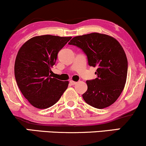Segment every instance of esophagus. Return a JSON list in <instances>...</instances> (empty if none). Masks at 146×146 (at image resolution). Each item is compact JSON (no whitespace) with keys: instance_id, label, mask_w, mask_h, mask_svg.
<instances>
[{"instance_id":"34e87169","label":"esophagus","mask_w":146,"mask_h":146,"mask_svg":"<svg viewBox=\"0 0 146 146\" xmlns=\"http://www.w3.org/2000/svg\"><path fill=\"white\" fill-rule=\"evenodd\" d=\"M69 82H70V84H71V85H75V84H76V82H75V81H73V80H71V81H70Z\"/></svg>"}]
</instances>
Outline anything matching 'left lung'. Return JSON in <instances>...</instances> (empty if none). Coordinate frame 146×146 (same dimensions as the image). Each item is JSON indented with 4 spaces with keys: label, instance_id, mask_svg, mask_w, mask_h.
<instances>
[{
    "label": "left lung",
    "instance_id": "left-lung-1",
    "mask_svg": "<svg viewBox=\"0 0 146 146\" xmlns=\"http://www.w3.org/2000/svg\"><path fill=\"white\" fill-rule=\"evenodd\" d=\"M68 44L81 48L89 66L98 68V78L86 81L84 100L99 109L110 106L120 96L126 82L128 60L121 45L113 37L99 33L75 36Z\"/></svg>",
    "mask_w": 146,
    "mask_h": 146
}]
</instances>
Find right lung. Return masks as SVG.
<instances>
[{"label": "right lung", "mask_w": 146, "mask_h": 146, "mask_svg": "<svg viewBox=\"0 0 146 146\" xmlns=\"http://www.w3.org/2000/svg\"><path fill=\"white\" fill-rule=\"evenodd\" d=\"M71 37L44 35L33 37L21 46L16 56L14 74L21 93L40 109L54 105L66 90L68 81L52 78L49 73L58 53Z\"/></svg>", "instance_id": "1"}]
</instances>
